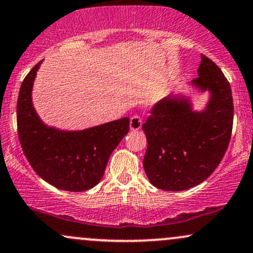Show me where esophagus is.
<instances>
[{
  "label": "esophagus",
  "instance_id": "esophagus-1",
  "mask_svg": "<svg viewBox=\"0 0 253 253\" xmlns=\"http://www.w3.org/2000/svg\"><path fill=\"white\" fill-rule=\"evenodd\" d=\"M141 124H143V121H141V118L139 117V115H133L132 118H130L129 120V129L130 130H138L141 128Z\"/></svg>",
  "mask_w": 253,
  "mask_h": 253
}]
</instances>
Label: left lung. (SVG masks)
Returning a JSON list of instances; mask_svg holds the SVG:
<instances>
[{"mask_svg": "<svg viewBox=\"0 0 253 253\" xmlns=\"http://www.w3.org/2000/svg\"><path fill=\"white\" fill-rule=\"evenodd\" d=\"M197 74L190 85L208 91L205 108L194 110L189 96L173 94L157 103L143 125L144 170L158 189L181 191L202 183L220 164L231 140L233 98L228 81L203 54Z\"/></svg>", "mask_w": 253, "mask_h": 253, "instance_id": "8db88e82", "label": "left lung"}]
</instances>
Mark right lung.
<instances>
[{
    "instance_id": "1",
    "label": "right lung",
    "mask_w": 253,
    "mask_h": 253,
    "mask_svg": "<svg viewBox=\"0 0 253 253\" xmlns=\"http://www.w3.org/2000/svg\"><path fill=\"white\" fill-rule=\"evenodd\" d=\"M26 76L17 98V133L24 153L34 171L58 189H91L103 177L112 152L129 130L123 118L82 130L47 126L32 102V90L40 64Z\"/></svg>"
}]
</instances>
